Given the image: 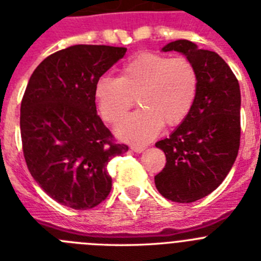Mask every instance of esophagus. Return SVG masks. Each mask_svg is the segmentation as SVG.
<instances>
[{
  "mask_svg": "<svg viewBox=\"0 0 261 261\" xmlns=\"http://www.w3.org/2000/svg\"><path fill=\"white\" fill-rule=\"evenodd\" d=\"M145 149L144 145H131V151L136 152V153H140V152H143Z\"/></svg>",
  "mask_w": 261,
  "mask_h": 261,
  "instance_id": "esophagus-1",
  "label": "esophagus"
}]
</instances>
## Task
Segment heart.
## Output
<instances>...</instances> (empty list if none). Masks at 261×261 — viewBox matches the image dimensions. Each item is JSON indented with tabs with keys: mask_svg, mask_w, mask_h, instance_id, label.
Here are the masks:
<instances>
[{
	"mask_svg": "<svg viewBox=\"0 0 261 261\" xmlns=\"http://www.w3.org/2000/svg\"><path fill=\"white\" fill-rule=\"evenodd\" d=\"M198 87V72L191 61L145 51L130 58L117 79H98L95 100L102 119L117 125L135 98L140 109L117 127V135L126 142L143 144L153 139L164 125L174 127L189 117Z\"/></svg>",
	"mask_w": 261,
	"mask_h": 261,
	"instance_id": "b5f03b06",
	"label": "heart"
}]
</instances>
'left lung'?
Segmentation results:
<instances>
[{"label": "left lung", "mask_w": 261, "mask_h": 261, "mask_svg": "<svg viewBox=\"0 0 261 261\" xmlns=\"http://www.w3.org/2000/svg\"><path fill=\"white\" fill-rule=\"evenodd\" d=\"M164 51L186 56L196 69L199 87L189 117L169 138L156 143L166 156L154 177L164 198L192 203L215 191L229 174L241 142V90L231 69L216 51L189 40L171 41Z\"/></svg>", "instance_id": "obj_1"}]
</instances>
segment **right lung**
<instances>
[{
	"label": "right lung",
	"mask_w": 261,
	"mask_h": 261,
	"mask_svg": "<svg viewBox=\"0 0 261 261\" xmlns=\"http://www.w3.org/2000/svg\"><path fill=\"white\" fill-rule=\"evenodd\" d=\"M126 48L72 45L35 69L20 105L27 168L56 201L90 210L112 190L107 165L128 151L97 116L95 84L126 55Z\"/></svg>",
	"instance_id": "1"
}]
</instances>
